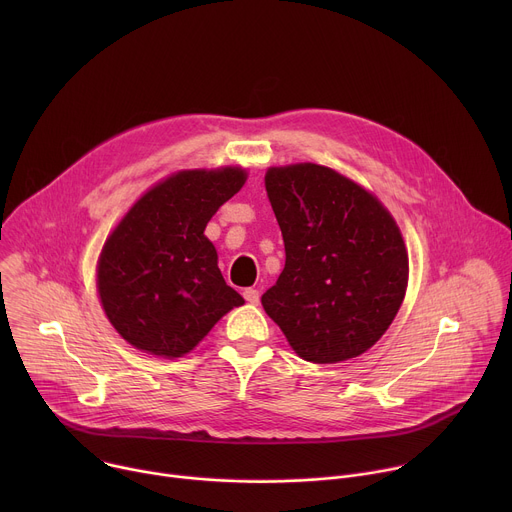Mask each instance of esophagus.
Instances as JSON below:
<instances>
[{
    "label": "esophagus",
    "instance_id": "esophagus-1",
    "mask_svg": "<svg viewBox=\"0 0 512 512\" xmlns=\"http://www.w3.org/2000/svg\"><path fill=\"white\" fill-rule=\"evenodd\" d=\"M243 296H245V300L249 302V304H253V306H257L259 304V291L257 289H253V287H247L245 291H243Z\"/></svg>",
    "mask_w": 512,
    "mask_h": 512
}]
</instances>
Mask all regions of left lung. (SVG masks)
<instances>
[{"label":"left lung","instance_id":"8db88e82","mask_svg":"<svg viewBox=\"0 0 512 512\" xmlns=\"http://www.w3.org/2000/svg\"><path fill=\"white\" fill-rule=\"evenodd\" d=\"M265 190L285 267L263 310L308 362L367 352L393 324L409 281L393 214L371 190L314 162L267 168Z\"/></svg>","mask_w":512,"mask_h":512}]
</instances>
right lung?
<instances>
[{
    "instance_id": "1",
    "label": "right lung",
    "mask_w": 512,
    "mask_h": 512,
    "mask_svg": "<svg viewBox=\"0 0 512 512\" xmlns=\"http://www.w3.org/2000/svg\"><path fill=\"white\" fill-rule=\"evenodd\" d=\"M247 176L241 166L178 170L145 190L113 227L97 261V294L127 344L180 358L245 304L225 283L204 229Z\"/></svg>"
}]
</instances>
